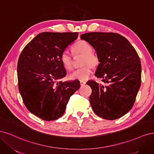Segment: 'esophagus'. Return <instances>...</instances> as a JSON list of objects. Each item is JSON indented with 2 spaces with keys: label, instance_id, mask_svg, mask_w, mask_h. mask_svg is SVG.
Masks as SVG:
<instances>
[{
  "label": "esophagus",
  "instance_id": "1",
  "mask_svg": "<svg viewBox=\"0 0 154 154\" xmlns=\"http://www.w3.org/2000/svg\"><path fill=\"white\" fill-rule=\"evenodd\" d=\"M86 84V81H80V84H81V86L85 85Z\"/></svg>",
  "mask_w": 154,
  "mask_h": 154
}]
</instances>
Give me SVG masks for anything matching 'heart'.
Masks as SVG:
<instances>
[{
	"label": "heart",
	"instance_id": "b5f03b06",
	"mask_svg": "<svg viewBox=\"0 0 154 154\" xmlns=\"http://www.w3.org/2000/svg\"><path fill=\"white\" fill-rule=\"evenodd\" d=\"M72 50L75 54H81L84 56L82 65L84 66L77 69L69 75V79L71 80H86L91 75L93 72V67L98 63V57L93 53L91 45L84 40H79L73 45ZM60 61L63 68L66 70H70L72 68V60L71 56L66 52L61 54Z\"/></svg>",
	"mask_w": 154,
	"mask_h": 154
}]
</instances>
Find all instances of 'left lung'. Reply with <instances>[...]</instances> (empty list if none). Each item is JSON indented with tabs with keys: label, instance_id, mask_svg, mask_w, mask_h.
I'll list each match as a JSON object with an SVG mask.
<instances>
[{
	"label": "left lung",
	"instance_id": "left-lung-1",
	"mask_svg": "<svg viewBox=\"0 0 154 154\" xmlns=\"http://www.w3.org/2000/svg\"><path fill=\"white\" fill-rule=\"evenodd\" d=\"M81 39L96 51L100 63L95 75L104 83L87 82L92 89L90 102L93 111L109 120L123 116L133 107L141 86V64L137 52L117 33L88 32Z\"/></svg>",
	"mask_w": 154,
	"mask_h": 154
}]
</instances>
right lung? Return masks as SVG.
Segmentation results:
<instances>
[{"label":"right lung","mask_w":154,"mask_h":154,"mask_svg":"<svg viewBox=\"0 0 154 154\" xmlns=\"http://www.w3.org/2000/svg\"><path fill=\"white\" fill-rule=\"evenodd\" d=\"M77 37L78 32H42L20 55V93L27 109L43 120L62 116L69 99L80 88L79 81H59L66 75L60 61L61 54Z\"/></svg>","instance_id":"1"}]
</instances>
